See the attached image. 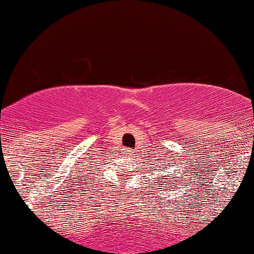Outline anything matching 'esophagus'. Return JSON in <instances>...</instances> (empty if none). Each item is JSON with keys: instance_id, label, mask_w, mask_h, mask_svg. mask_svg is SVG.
<instances>
[{"instance_id": "1", "label": "esophagus", "mask_w": 254, "mask_h": 254, "mask_svg": "<svg viewBox=\"0 0 254 254\" xmlns=\"http://www.w3.org/2000/svg\"><path fill=\"white\" fill-rule=\"evenodd\" d=\"M127 151H129V154H130V155H131V154H132V150H127Z\"/></svg>"}]
</instances>
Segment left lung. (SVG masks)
<instances>
[{"label": "left lung", "instance_id": "left-lung-1", "mask_svg": "<svg viewBox=\"0 0 254 254\" xmlns=\"http://www.w3.org/2000/svg\"><path fill=\"white\" fill-rule=\"evenodd\" d=\"M167 177H170V174H167ZM164 179H165V178H164ZM171 182H172V180L170 179V178H168V180H166V185H167V186H171L172 184H173V183H171ZM162 185H164V183H162ZM172 186H173V188H172V189L177 188V185H172Z\"/></svg>", "mask_w": 254, "mask_h": 254}]
</instances>
